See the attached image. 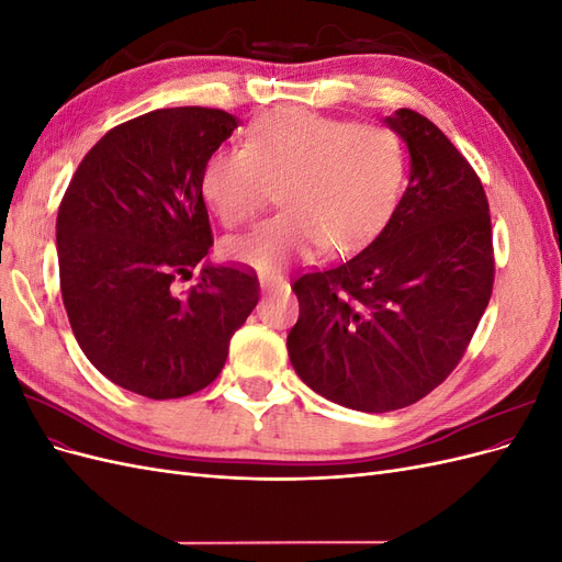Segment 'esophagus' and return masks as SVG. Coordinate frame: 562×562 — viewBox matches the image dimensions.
Wrapping results in <instances>:
<instances>
[{
	"instance_id": "esophagus-1",
	"label": "esophagus",
	"mask_w": 562,
	"mask_h": 562,
	"mask_svg": "<svg viewBox=\"0 0 562 562\" xmlns=\"http://www.w3.org/2000/svg\"><path fill=\"white\" fill-rule=\"evenodd\" d=\"M260 288H262V293H281V291H285L288 288V283L283 281V279H271V277H262L260 279Z\"/></svg>"
}]
</instances>
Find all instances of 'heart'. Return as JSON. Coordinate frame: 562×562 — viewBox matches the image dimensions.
<instances>
[{"label":"heart","mask_w":562,"mask_h":562,"mask_svg":"<svg viewBox=\"0 0 562 562\" xmlns=\"http://www.w3.org/2000/svg\"><path fill=\"white\" fill-rule=\"evenodd\" d=\"M405 178L398 135L384 126L302 110L260 116L246 147L223 145L201 171V194L227 227L260 213L271 182L283 211L248 236L225 241V258L277 277L295 260L370 244L396 209Z\"/></svg>","instance_id":"b5f03b06"}]
</instances>
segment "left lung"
Instances as JSON below:
<instances>
[{
    "mask_svg": "<svg viewBox=\"0 0 562 562\" xmlns=\"http://www.w3.org/2000/svg\"><path fill=\"white\" fill-rule=\"evenodd\" d=\"M411 176L384 229L356 258L295 281L288 356L316 394L361 413L413 405L462 359L495 281L479 176L427 116H384Z\"/></svg>",
    "mask_w": 562,
    "mask_h": 562,
    "instance_id": "8db88e82",
    "label": "left lung"
}]
</instances>
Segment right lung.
<instances>
[{
    "label": "right lung",
    "mask_w": 562,
    "mask_h": 562,
    "mask_svg": "<svg viewBox=\"0 0 562 562\" xmlns=\"http://www.w3.org/2000/svg\"><path fill=\"white\" fill-rule=\"evenodd\" d=\"M239 119L155 110L119 124L81 159L60 201V293L87 359L133 394L190 396L223 370L260 300L252 271L209 262L201 171ZM202 265L200 283L180 280Z\"/></svg>",
    "instance_id": "obj_1"
}]
</instances>
